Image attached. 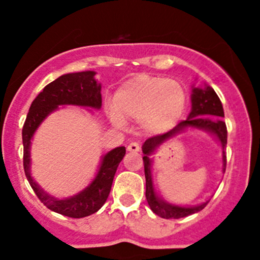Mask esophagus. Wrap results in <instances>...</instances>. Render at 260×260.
<instances>
[{"label": "esophagus", "mask_w": 260, "mask_h": 260, "mask_svg": "<svg viewBox=\"0 0 260 260\" xmlns=\"http://www.w3.org/2000/svg\"><path fill=\"white\" fill-rule=\"evenodd\" d=\"M140 148H141V147L137 142H131L127 147V149L129 152H138V151H140Z\"/></svg>", "instance_id": "esophagus-1"}]
</instances>
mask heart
<instances>
[{
    "instance_id": "obj_1",
    "label": "heart",
    "mask_w": 260,
    "mask_h": 260,
    "mask_svg": "<svg viewBox=\"0 0 260 260\" xmlns=\"http://www.w3.org/2000/svg\"><path fill=\"white\" fill-rule=\"evenodd\" d=\"M185 104V90L177 81L141 74L117 89L108 117L115 125L133 119L145 132L162 133L176 125Z\"/></svg>"
}]
</instances>
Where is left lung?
I'll return each instance as SVG.
<instances>
[{
	"label": "left lung",
	"mask_w": 260,
	"mask_h": 260,
	"mask_svg": "<svg viewBox=\"0 0 260 260\" xmlns=\"http://www.w3.org/2000/svg\"><path fill=\"white\" fill-rule=\"evenodd\" d=\"M191 112L187 115V119L182 120L170 132L165 135L154 136L148 138L142 146L143 152V164H145V176H146V199L151 210L158 216L164 219H179V217L188 216L203 210L209 203H201L193 206H183L171 204L162 199L156 192L153 185V177H152V165L153 158L152 156L154 152L171 138L176 137L180 133L186 132L188 129L204 131L209 133L215 140L219 142L222 149V174L226 167V156H225V148H226L228 131L225 122L222 120L224 117V109L220 102L219 96L215 93L210 85L205 84L204 86H191Z\"/></svg>",
	"instance_id": "left-lung-1"
}]
</instances>
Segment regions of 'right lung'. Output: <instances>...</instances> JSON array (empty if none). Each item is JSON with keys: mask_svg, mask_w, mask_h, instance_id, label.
Listing matches in <instances>:
<instances>
[{"mask_svg": "<svg viewBox=\"0 0 260 260\" xmlns=\"http://www.w3.org/2000/svg\"><path fill=\"white\" fill-rule=\"evenodd\" d=\"M95 72L69 73L48 84L40 91L28 109L22 128L23 169L36 196L50 210L64 216L85 217L104 205L111 192L117 167L125 154V147H117L102 156L99 169L85 188L69 198H55L44 191L31 175V141L41 123L59 107L74 106L91 109L102 108V84L95 79Z\"/></svg>", "mask_w": 260, "mask_h": 260, "instance_id": "1", "label": "right lung"}]
</instances>
